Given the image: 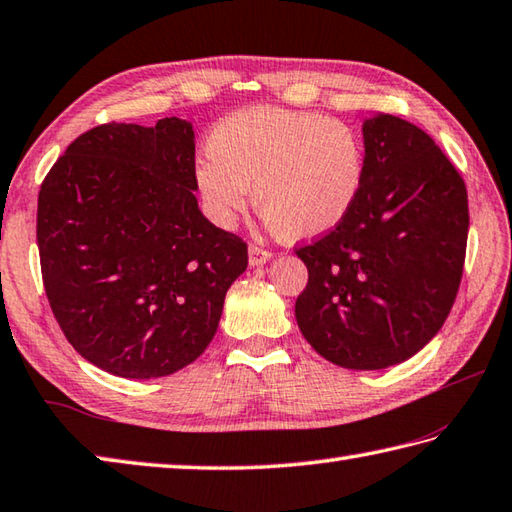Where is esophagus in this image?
<instances>
[{"mask_svg": "<svg viewBox=\"0 0 512 512\" xmlns=\"http://www.w3.org/2000/svg\"><path fill=\"white\" fill-rule=\"evenodd\" d=\"M273 257V253H268V250H264V248H259V246H248V264L250 266H262V264H266L268 259Z\"/></svg>", "mask_w": 512, "mask_h": 512, "instance_id": "34e87169", "label": "esophagus"}]
</instances>
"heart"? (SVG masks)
<instances>
[{"instance_id":"1","label":"heart","mask_w":512,"mask_h":512,"mask_svg":"<svg viewBox=\"0 0 512 512\" xmlns=\"http://www.w3.org/2000/svg\"><path fill=\"white\" fill-rule=\"evenodd\" d=\"M195 166L206 213L230 226L248 190L270 228L293 242L317 239L353 213L366 179V150L353 126L304 110L253 106L217 122Z\"/></svg>"}]
</instances>
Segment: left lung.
<instances>
[{"label": "left lung", "instance_id": "left-lung-1", "mask_svg": "<svg viewBox=\"0 0 512 512\" xmlns=\"http://www.w3.org/2000/svg\"><path fill=\"white\" fill-rule=\"evenodd\" d=\"M366 179L344 224L297 248L308 284L297 326L319 355L382 370L417 355L453 308L468 239L462 175L422 128L377 113L362 124Z\"/></svg>", "mask_w": 512, "mask_h": 512}]
</instances>
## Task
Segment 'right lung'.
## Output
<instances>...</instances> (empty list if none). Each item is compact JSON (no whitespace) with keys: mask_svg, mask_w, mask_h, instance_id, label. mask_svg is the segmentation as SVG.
I'll return each instance as SVG.
<instances>
[{"mask_svg":"<svg viewBox=\"0 0 512 512\" xmlns=\"http://www.w3.org/2000/svg\"><path fill=\"white\" fill-rule=\"evenodd\" d=\"M195 130L102 124L46 175L37 246L53 315L73 348L110 375L155 379L213 342L248 248L195 197Z\"/></svg>","mask_w":512,"mask_h":512,"instance_id":"right-lung-1","label":"right lung"}]
</instances>
